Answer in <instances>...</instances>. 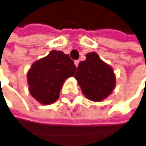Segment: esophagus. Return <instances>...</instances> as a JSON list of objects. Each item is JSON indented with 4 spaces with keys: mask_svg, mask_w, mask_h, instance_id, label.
<instances>
[{
    "mask_svg": "<svg viewBox=\"0 0 146 146\" xmlns=\"http://www.w3.org/2000/svg\"><path fill=\"white\" fill-rule=\"evenodd\" d=\"M78 63H79V61H78V60H75V61H74V64H75L76 67L78 66Z\"/></svg>",
    "mask_w": 146,
    "mask_h": 146,
    "instance_id": "1",
    "label": "esophagus"
}]
</instances>
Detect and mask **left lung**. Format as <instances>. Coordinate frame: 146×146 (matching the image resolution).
<instances>
[{
    "instance_id": "obj_1",
    "label": "left lung",
    "mask_w": 146,
    "mask_h": 146,
    "mask_svg": "<svg viewBox=\"0 0 146 146\" xmlns=\"http://www.w3.org/2000/svg\"><path fill=\"white\" fill-rule=\"evenodd\" d=\"M74 78L87 99L95 102L111 94L116 84L112 68L94 52L87 53L86 60L79 62Z\"/></svg>"
}]
</instances>
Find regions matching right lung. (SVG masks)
Wrapping results in <instances>:
<instances>
[{
	"label": "right lung",
	"mask_w": 146,
	"mask_h": 146,
	"mask_svg": "<svg viewBox=\"0 0 146 146\" xmlns=\"http://www.w3.org/2000/svg\"><path fill=\"white\" fill-rule=\"evenodd\" d=\"M76 67L68 54L52 50L37 60L27 72L29 92L42 104H50L58 99L64 81L73 77Z\"/></svg>",
	"instance_id": "add662e5"
}]
</instances>
